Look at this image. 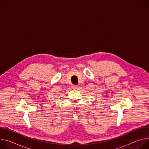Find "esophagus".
Wrapping results in <instances>:
<instances>
[{
    "instance_id": "34e87169",
    "label": "esophagus",
    "mask_w": 149,
    "mask_h": 149,
    "mask_svg": "<svg viewBox=\"0 0 149 149\" xmlns=\"http://www.w3.org/2000/svg\"><path fill=\"white\" fill-rule=\"evenodd\" d=\"M72 88H74V89H76V88H77V87H78V86H77V85H73V86H72Z\"/></svg>"
}]
</instances>
